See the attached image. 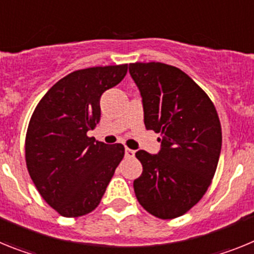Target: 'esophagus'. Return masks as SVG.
<instances>
[{"instance_id": "34e87169", "label": "esophagus", "mask_w": 254, "mask_h": 254, "mask_svg": "<svg viewBox=\"0 0 254 254\" xmlns=\"http://www.w3.org/2000/svg\"><path fill=\"white\" fill-rule=\"evenodd\" d=\"M133 156H134L133 150L128 149V147H126V158H133Z\"/></svg>"}]
</instances>
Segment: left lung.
Wrapping results in <instances>:
<instances>
[{
  "label": "left lung",
  "mask_w": 254,
  "mask_h": 254,
  "mask_svg": "<svg viewBox=\"0 0 254 254\" xmlns=\"http://www.w3.org/2000/svg\"><path fill=\"white\" fill-rule=\"evenodd\" d=\"M140 89L145 126L160 133L161 150L136 152L142 174L133 182L149 214L176 219L206 193L221 150V125L212 100L182 69L161 62L129 64Z\"/></svg>",
  "instance_id": "left-lung-1"
}]
</instances>
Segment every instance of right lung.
I'll use <instances>...</instances> for the list:
<instances>
[{
  "label": "right lung",
  "instance_id": "right-lung-1",
  "mask_svg": "<svg viewBox=\"0 0 254 254\" xmlns=\"http://www.w3.org/2000/svg\"><path fill=\"white\" fill-rule=\"evenodd\" d=\"M128 64L89 67L61 78L31 114L25 137L26 168L43 199L61 216L78 217L99 206L125 156L87 132L100 121V96L116 86Z\"/></svg>",
  "mask_w": 254,
  "mask_h": 254
}]
</instances>
